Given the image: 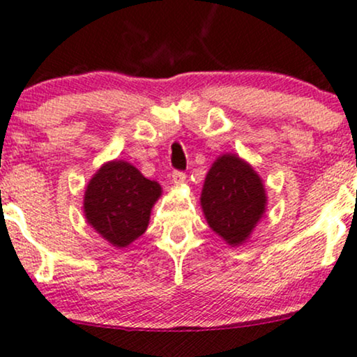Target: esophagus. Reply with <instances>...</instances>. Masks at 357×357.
<instances>
[{"mask_svg": "<svg viewBox=\"0 0 357 357\" xmlns=\"http://www.w3.org/2000/svg\"><path fill=\"white\" fill-rule=\"evenodd\" d=\"M185 177L187 175L183 174V172L175 170L174 174H172V183H174V185H182V183L185 182Z\"/></svg>", "mask_w": 357, "mask_h": 357, "instance_id": "1", "label": "esophagus"}]
</instances>
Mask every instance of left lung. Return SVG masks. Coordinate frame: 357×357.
<instances>
[{"label":"left lung","instance_id":"obj_1","mask_svg":"<svg viewBox=\"0 0 357 357\" xmlns=\"http://www.w3.org/2000/svg\"><path fill=\"white\" fill-rule=\"evenodd\" d=\"M266 204L261 177L238 155H220L212 163L200 205L211 229L229 245L244 244L262 219Z\"/></svg>","mask_w":357,"mask_h":357}]
</instances>
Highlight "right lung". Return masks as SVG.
<instances>
[{"instance_id":"1","label":"right lung","mask_w":357,"mask_h":357,"mask_svg":"<svg viewBox=\"0 0 357 357\" xmlns=\"http://www.w3.org/2000/svg\"><path fill=\"white\" fill-rule=\"evenodd\" d=\"M162 187L128 162L113 160L91 177L83 199L86 222L113 247H127L149 227Z\"/></svg>"}]
</instances>
